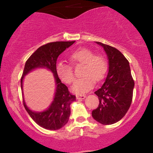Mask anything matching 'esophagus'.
<instances>
[{
    "label": "esophagus",
    "mask_w": 153,
    "mask_h": 153,
    "mask_svg": "<svg viewBox=\"0 0 153 153\" xmlns=\"http://www.w3.org/2000/svg\"><path fill=\"white\" fill-rule=\"evenodd\" d=\"M85 98V95L81 94H76V99H84Z\"/></svg>",
    "instance_id": "1"
}]
</instances>
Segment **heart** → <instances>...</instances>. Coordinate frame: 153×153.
Listing matches in <instances>:
<instances>
[{
	"label": "heart",
	"mask_w": 153,
	"mask_h": 153,
	"mask_svg": "<svg viewBox=\"0 0 153 153\" xmlns=\"http://www.w3.org/2000/svg\"><path fill=\"white\" fill-rule=\"evenodd\" d=\"M70 60L73 64H83L82 75L83 77L75 80L72 90L75 94H85L92 89L94 80L100 81L104 78L106 73V61L103 56L94 54L88 48H79L70 55ZM56 72L59 78L67 84H71L75 78L73 67L62 62L56 64Z\"/></svg>",
	"instance_id": "b5f03b06"
}]
</instances>
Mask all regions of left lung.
Returning <instances> with one entry per match:
<instances>
[{"instance_id": "8db88e82", "label": "left lung", "mask_w": 153, "mask_h": 153, "mask_svg": "<svg viewBox=\"0 0 153 153\" xmlns=\"http://www.w3.org/2000/svg\"><path fill=\"white\" fill-rule=\"evenodd\" d=\"M106 52L108 60V72L105 82L97 95L99 104L92 111L95 120L104 125L121 120L130 107L134 82L131 74L129 63L120 51L99 42Z\"/></svg>"}]
</instances>
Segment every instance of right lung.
<instances>
[{
    "label": "right lung",
    "mask_w": 153,
    "mask_h": 153,
    "mask_svg": "<svg viewBox=\"0 0 153 153\" xmlns=\"http://www.w3.org/2000/svg\"><path fill=\"white\" fill-rule=\"evenodd\" d=\"M75 41L54 42L41 46L26 62L21 79V88L23 91V80L28 73L37 68H46L52 72L55 81V93L53 101L46 110L34 111L26 106L23 99L24 106L31 118L39 126L50 130H57L64 127L71 115L70 106L75 101V96L72 95L68 87L61 82L56 72V62L58 56Z\"/></svg>",
    "instance_id": "obj_1"
}]
</instances>
